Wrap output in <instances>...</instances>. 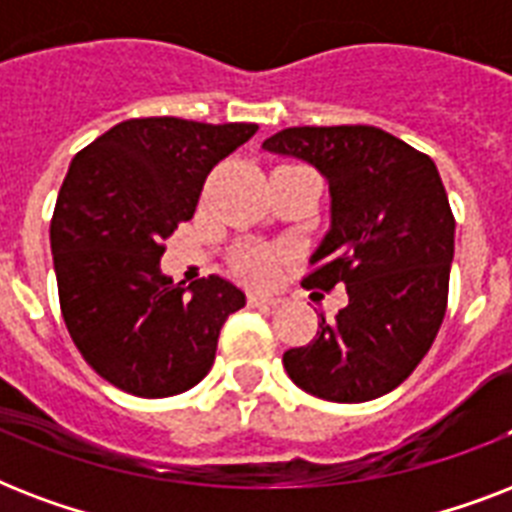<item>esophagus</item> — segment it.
I'll use <instances>...</instances> for the list:
<instances>
[{"instance_id": "1", "label": "esophagus", "mask_w": 512, "mask_h": 512, "mask_svg": "<svg viewBox=\"0 0 512 512\" xmlns=\"http://www.w3.org/2000/svg\"><path fill=\"white\" fill-rule=\"evenodd\" d=\"M247 303L252 308H265V311H273V308H279L281 300L279 297H268V295H249Z\"/></svg>"}]
</instances>
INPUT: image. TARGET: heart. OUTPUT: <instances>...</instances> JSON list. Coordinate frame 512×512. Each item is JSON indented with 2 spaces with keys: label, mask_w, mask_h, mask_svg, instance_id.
Listing matches in <instances>:
<instances>
[{
  "label": "heart",
  "mask_w": 512,
  "mask_h": 512,
  "mask_svg": "<svg viewBox=\"0 0 512 512\" xmlns=\"http://www.w3.org/2000/svg\"><path fill=\"white\" fill-rule=\"evenodd\" d=\"M276 263H279V252H273V249H249L239 257V273L244 279L255 281V284H265V281L273 279Z\"/></svg>",
  "instance_id": "b5f03b06"
}]
</instances>
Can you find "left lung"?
<instances>
[{
	"label": "left lung",
	"mask_w": 512,
	"mask_h": 512,
	"mask_svg": "<svg viewBox=\"0 0 512 512\" xmlns=\"http://www.w3.org/2000/svg\"><path fill=\"white\" fill-rule=\"evenodd\" d=\"M327 177L329 231L311 255L308 289L345 284L348 305L284 369L311 396L361 404L414 372L446 313L454 215L433 159L366 127H289L263 143Z\"/></svg>",
	"instance_id": "1"
}]
</instances>
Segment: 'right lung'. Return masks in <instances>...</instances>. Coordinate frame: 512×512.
<instances>
[{"mask_svg": "<svg viewBox=\"0 0 512 512\" xmlns=\"http://www.w3.org/2000/svg\"><path fill=\"white\" fill-rule=\"evenodd\" d=\"M255 132L247 122L127 119L68 167L50 223L60 311L84 361L124 393L164 398L204 380L225 319L247 303L220 276L175 284L162 255L212 167Z\"/></svg>", "mask_w": 512, "mask_h": 512, "instance_id": "1", "label": "right lung"}]
</instances>
